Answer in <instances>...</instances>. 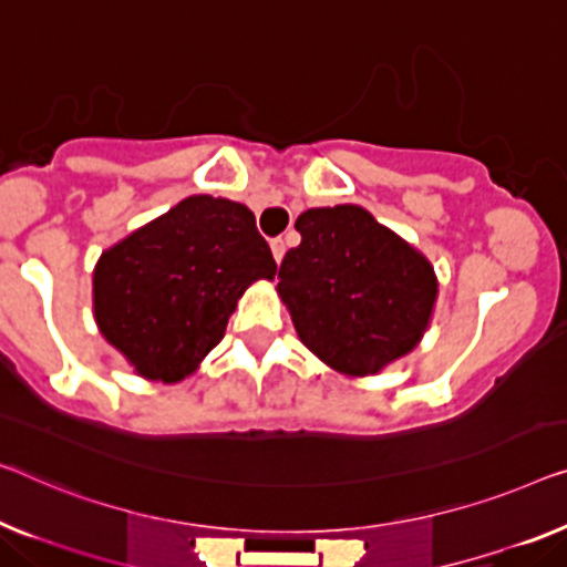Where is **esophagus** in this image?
<instances>
[{
    "instance_id": "1",
    "label": "esophagus",
    "mask_w": 567,
    "mask_h": 567,
    "mask_svg": "<svg viewBox=\"0 0 567 567\" xmlns=\"http://www.w3.org/2000/svg\"><path fill=\"white\" fill-rule=\"evenodd\" d=\"M269 247H272L275 261H277V265H280L282 257H285V241L282 239H272V241H269Z\"/></svg>"
}]
</instances>
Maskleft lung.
<instances>
[{
	"label": "left lung",
	"mask_w": 567,
	"mask_h": 567,
	"mask_svg": "<svg viewBox=\"0 0 567 567\" xmlns=\"http://www.w3.org/2000/svg\"><path fill=\"white\" fill-rule=\"evenodd\" d=\"M300 247L277 275L300 341L349 377L377 374L415 349L433 316V265L367 208H310L298 216Z\"/></svg>",
	"instance_id": "8db88e82"
}]
</instances>
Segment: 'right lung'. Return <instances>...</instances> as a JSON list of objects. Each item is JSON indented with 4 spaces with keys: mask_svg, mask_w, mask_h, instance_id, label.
<instances>
[{
    "mask_svg": "<svg viewBox=\"0 0 567 567\" xmlns=\"http://www.w3.org/2000/svg\"><path fill=\"white\" fill-rule=\"evenodd\" d=\"M275 272L247 206L190 196L101 255L94 316L140 377L181 382L221 341L244 290Z\"/></svg>",
    "mask_w": 567,
    "mask_h": 567,
    "instance_id": "obj_1",
    "label": "right lung"
}]
</instances>
